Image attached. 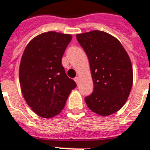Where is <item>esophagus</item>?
<instances>
[{"mask_svg": "<svg viewBox=\"0 0 150 150\" xmlns=\"http://www.w3.org/2000/svg\"><path fill=\"white\" fill-rule=\"evenodd\" d=\"M74 80H75V81L76 82V84H77V85H79V81H80V79H79V77L75 78V79H74Z\"/></svg>", "mask_w": 150, "mask_h": 150, "instance_id": "esophagus-1", "label": "esophagus"}]
</instances>
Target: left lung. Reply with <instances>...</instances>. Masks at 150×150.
I'll return each mask as SVG.
<instances>
[{"label":"left lung","mask_w":150,"mask_h":150,"mask_svg":"<svg viewBox=\"0 0 150 150\" xmlns=\"http://www.w3.org/2000/svg\"><path fill=\"white\" fill-rule=\"evenodd\" d=\"M90 64L93 93L85 98L91 111L107 117L114 114L127 100L133 73L127 52L117 38L100 30L76 35Z\"/></svg>","instance_id":"1"}]
</instances>
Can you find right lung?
Instances as JSON below:
<instances>
[{"label": "right lung", "instance_id": "add662e5", "mask_svg": "<svg viewBox=\"0 0 150 150\" xmlns=\"http://www.w3.org/2000/svg\"><path fill=\"white\" fill-rule=\"evenodd\" d=\"M71 38V35L54 31L43 33L30 40L23 53L19 69L21 91L26 104L42 117L60 114L76 87L62 65Z\"/></svg>", "mask_w": 150, "mask_h": 150}]
</instances>
